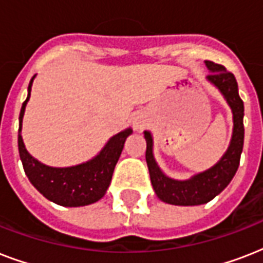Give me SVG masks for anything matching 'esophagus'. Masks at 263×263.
<instances>
[{"label":"esophagus","instance_id":"obj_1","mask_svg":"<svg viewBox=\"0 0 263 263\" xmlns=\"http://www.w3.org/2000/svg\"><path fill=\"white\" fill-rule=\"evenodd\" d=\"M134 127H135V129L140 131V129L144 127V121L140 119H135L134 120Z\"/></svg>","mask_w":263,"mask_h":263}]
</instances>
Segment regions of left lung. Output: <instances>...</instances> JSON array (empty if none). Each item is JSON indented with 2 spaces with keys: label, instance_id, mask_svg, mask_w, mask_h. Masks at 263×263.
Instances as JSON below:
<instances>
[{
  "label": "left lung",
  "instance_id": "obj_1",
  "mask_svg": "<svg viewBox=\"0 0 263 263\" xmlns=\"http://www.w3.org/2000/svg\"><path fill=\"white\" fill-rule=\"evenodd\" d=\"M210 73L208 80L214 84L221 94L224 95L227 102L232 109L233 115V132L232 139L229 143L222 158L208 171L192 176L188 180H175L165 176L160 166L157 165L153 156V138L148 131H144V139L147 143L146 147V162L148 166L150 180L157 196L162 202L177 206H195V204L208 203L213 198H216L224 190L233 176L236 173L240 156L243 152L245 142V105L239 97L237 82L233 73L228 72L225 67L213 61H204Z\"/></svg>",
  "mask_w": 263,
  "mask_h": 263
}]
</instances>
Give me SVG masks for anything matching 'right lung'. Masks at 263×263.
<instances>
[{
    "mask_svg": "<svg viewBox=\"0 0 263 263\" xmlns=\"http://www.w3.org/2000/svg\"><path fill=\"white\" fill-rule=\"evenodd\" d=\"M35 78V76H34ZM34 78L28 84V95L23 102L18 116V154L23 168L31 184L42 194L46 199L65 206L79 208L99 200L110 184L115 166L123 152L125 139L132 134L131 128L119 132L109 139L98 156L84 164L69 168H51L43 165L26 150L22 138V123L26 105L31 95V86Z\"/></svg>",
    "mask_w": 263,
    "mask_h": 263,
    "instance_id": "add662e5",
    "label": "right lung"
}]
</instances>
